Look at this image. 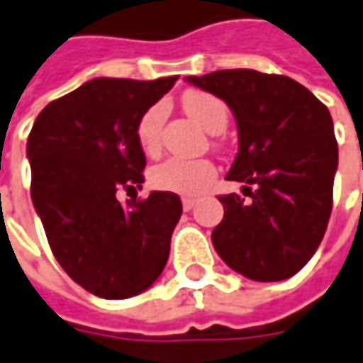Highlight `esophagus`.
Segmentation results:
<instances>
[{
    "mask_svg": "<svg viewBox=\"0 0 363 363\" xmlns=\"http://www.w3.org/2000/svg\"><path fill=\"white\" fill-rule=\"evenodd\" d=\"M195 203H197L195 199L184 197V199H182V209H184V211H191V209L195 207Z\"/></svg>",
    "mask_w": 363,
    "mask_h": 363,
    "instance_id": "1",
    "label": "esophagus"
}]
</instances>
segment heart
I'll list each match as a JSON object with an SVG mask.
<instances>
[{"label":"heart","instance_id":"1","mask_svg":"<svg viewBox=\"0 0 363 363\" xmlns=\"http://www.w3.org/2000/svg\"><path fill=\"white\" fill-rule=\"evenodd\" d=\"M182 105L186 113L201 123L207 132L219 134L228 125V105L219 97L209 93H189ZM162 123H164V107L154 105L150 107L135 128V138L144 154L154 156L160 150L162 144ZM215 177V166L209 160H193V158H181L172 156L150 168V184L158 191H170L184 197H195L201 191L209 186Z\"/></svg>","mask_w":363,"mask_h":363}]
</instances>
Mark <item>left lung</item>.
Returning <instances> with one entry per match:
<instances>
[{
	"instance_id": "1",
	"label": "left lung",
	"mask_w": 363,
	"mask_h": 363,
	"mask_svg": "<svg viewBox=\"0 0 363 363\" xmlns=\"http://www.w3.org/2000/svg\"><path fill=\"white\" fill-rule=\"evenodd\" d=\"M233 111L240 150L228 181L244 193L221 195L215 252L250 280L294 276L317 252L333 207L337 142L329 109L284 74L252 69L186 77Z\"/></svg>"
}]
</instances>
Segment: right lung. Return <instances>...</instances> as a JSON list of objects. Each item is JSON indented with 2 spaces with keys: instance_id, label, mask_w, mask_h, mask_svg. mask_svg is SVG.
<instances>
[{
  "instance_id": "1",
  "label": "right lung",
  "mask_w": 363,
  "mask_h": 363,
  "mask_svg": "<svg viewBox=\"0 0 363 363\" xmlns=\"http://www.w3.org/2000/svg\"><path fill=\"white\" fill-rule=\"evenodd\" d=\"M179 77L93 79L50 101L28 135L32 203L62 270L101 298H130L156 282L182 215L179 195L154 191L121 205L144 182L140 118Z\"/></svg>"
}]
</instances>
